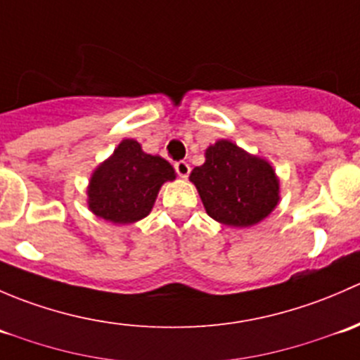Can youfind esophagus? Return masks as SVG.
<instances>
[{"mask_svg":"<svg viewBox=\"0 0 360 360\" xmlns=\"http://www.w3.org/2000/svg\"><path fill=\"white\" fill-rule=\"evenodd\" d=\"M174 169H176L177 176H179V177L190 176V165H188L186 162H177L176 165H174Z\"/></svg>","mask_w":360,"mask_h":360,"instance_id":"esophagus-1","label":"esophagus"}]
</instances>
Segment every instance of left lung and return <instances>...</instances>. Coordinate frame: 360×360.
<instances>
[{
	"instance_id": "1",
	"label": "left lung",
	"mask_w": 360,
	"mask_h": 360,
	"mask_svg": "<svg viewBox=\"0 0 360 360\" xmlns=\"http://www.w3.org/2000/svg\"><path fill=\"white\" fill-rule=\"evenodd\" d=\"M190 181L207 214L226 226L257 224L281 200L274 167L228 139L207 148L205 163L191 170Z\"/></svg>"
}]
</instances>
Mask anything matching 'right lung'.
I'll use <instances>...</instances> for the list:
<instances>
[{"label": "right lung", "mask_w": 360, "mask_h": 360, "mask_svg": "<svg viewBox=\"0 0 360 360\" xmlns=\"http://www.w3.org/2000/svg\"><path fill=\"white\" fill-rule=\"evenodd\" d=\"M174 179L167 160L144 153L137 141L123 139L90 177L89 209L115 224L136 223L151 212L162 184Z\"/></svg>", "instance_id": "right-lung-1"}]
</instances>
